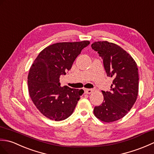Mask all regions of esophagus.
<instances>
[{"instance_id":"34e87169","label":"esophagus","mask_w":154,"mask_h":154,"mask_svg":"<svg viewBox=\"0 0 154 154\" xmlns=\"http://www.w3.org/2000/svg\"><path fill=\"white\" fill-rule=\"evenodd\" d=\"M84 91H85V93H86V94H90L92 93V92H93L94 90H92V89H86V90H85Z\"/></svg>"}]
</instances>
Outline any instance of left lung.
I'll return each instance as SVG.
<instances>
[{
	"label": "left lung",
	"mask_w": 154,
	"mask_h": 154,
	"mask_svg": "<svg viewBox=\"0 0 154 154\" xmlns=\"http://www.w3.org/2000/svg\"><path fill=\"white\" fill-rule=\"evenodd\" d=\"M91 48L103 59L107 76L113 79L110 91H101L103 101L94 107V113L101 121H117L128 113L137 99V64L126 51L115 43L94 42Z\"/></svg>",
	"instance_id": "8db88e82"
}]
</instances>
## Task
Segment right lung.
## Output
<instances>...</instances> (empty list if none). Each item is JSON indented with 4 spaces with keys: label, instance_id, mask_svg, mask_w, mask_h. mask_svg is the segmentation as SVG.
Wrapping results in <instances>:
<instances>
[{
    "label": "right lung",
    "instance_id": "right-lung-1",
    "mask_svg": "<svg viewBox=\"0 0 154 154\" xmlns=\"http://www.w3.org/2000/svg\"><path fill=\"white\" fill-rule=\"evenodd\" d=\"M90 42L53 44L40 52L31 66L28 84L29 96L47 118L64 120L72 114L83 90L60 87V76L71 69L76 57Z\"/></svg>",
    "mask_w": 154,
    "mask_h": 154
}]
</instances>
